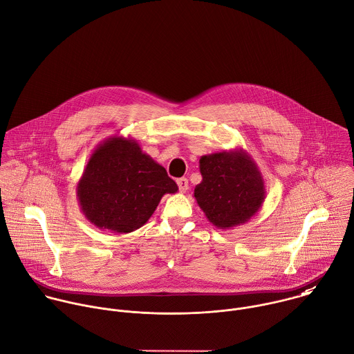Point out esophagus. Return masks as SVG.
<instances>
[{
    "label": "esophagus",
    "instance_id": "esophagus-1",
    "mask_svg": "<svg viewBox=\"0 0 354 354\" xmlns=\"http://www.w3.org/2000/svg\"><path fill=\"white\" fill-rule=\"evenodd\" d=\"M176 183H178V187H179L180 193H185L189 189V180L186 178H179L176 180Z\"/></svg>",
    "mask_w": 354,
    "mask_h": 354
}]
</instances>
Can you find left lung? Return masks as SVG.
<instances>
[{
    "label": "left lung",
    "instance_id": "left-lung-1",
    "mask_svg": "<svg viewBox=\"0 0 354 354\" xmlns=\"http://www.w3.org/2000/svg\"><path fill=\"white\" fill-rule=\"evenodd\" d=\"M200 172L203 180L194 187V198L218 229L243 225L260 211L266 200L264 179L243 149L203 156Z\"/></svg>",
    "mask_w": 354,
    "mask_h": 354
}]
</instances>
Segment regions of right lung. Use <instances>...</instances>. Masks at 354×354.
<instances>
[{"label": "right lung", "mask_w": 354, "mask_h": 354, "mask_svg": "<svg viewBox=\"0 0 354 354\" xmlns=\"http://www.w3.org/2000/svg\"><path fill=\"white\" fill-rule=\"evenodd\" d=\"M178 185L135 139L111 136L93 151L76 186L84 216L98 229L131 233L154 214Z\"/></svg>", "instance_id": "add662e5"}]
</instances>
